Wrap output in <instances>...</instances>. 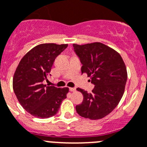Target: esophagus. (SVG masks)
Wrapping results in <instances>:
<instances>
[{
  "label": "esophagus",
  "mask_w": 147,
  "mask_h": 147,
  "mask_svg": "<svg viewBox=\"0 0 147 147\" xmlns=\"http://www.w3.org/2000/svg\"><path fill=\"white\" fill-rule=\"evenodd\" d=\"M69 90H70L71 91H72V92L76 91V88H69Z\"/></svg>",
  "instance_id": "esophagus-1"
}]
</instances>
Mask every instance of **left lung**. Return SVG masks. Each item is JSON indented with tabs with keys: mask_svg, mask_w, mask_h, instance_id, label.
Listing matches in <instances>:
<instances>
[{
	"mask_svg": "<svg viewBox=\"0 0 147 147\" xmlns=\"http://www.w3.org/2000/svg\"><path fill=\"white\" fill-rule=\"evenodd\" d=\"M74 53L94 85L92 93L76 88L83 94V101L76 106L81 117L98 120L106 117L118 105L124 93L127 71L122 57L111 47L100 42L73 45Z\"/></svg>",
	"mask_w": 147,
	"mask_h": 147,
	"instance_id": "obj_1",
	"label": "left lung"
}]
</instances>
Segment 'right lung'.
<instances>
[{
	"label": "right lung",
	"instance_id": "add662e5",
	"mask_svg": "<svg viewBox=\"0 0 147 147\" xmlns=\"http://www.w3.org/2000/svg\"><path fill=\"white\" fill-rule=\"evenodd\" d=\"M67 45H39L29 51L18 65L12 81L14 92L27 112L38 118H48L58 112L67 97L68 88L45 85L56 56ZM51 75V74H50Z\"/></svg>",
	"mask_w": 147,
	"mask_h": 147
}]
</instances>
